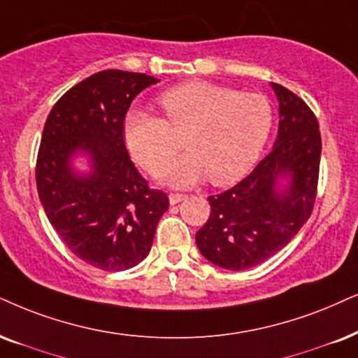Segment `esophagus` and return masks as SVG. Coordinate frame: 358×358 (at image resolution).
<instances>
[{"mask_svg":"<svg viewBox=\"0 0 358 358\" xmlns=\"http://www.w3.org/2000/svg\"><path fill=\"white\" fill-rule=\"evenodd\" d=\"M183 200H187V194H183V193H170L169 194L170 205H176V203H180Z\"/></svg>","mask_w":358,"mask_h":358,"instance_id":"obj_1","label":"esophagus"}]
</instances>
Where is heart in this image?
Here are the masks:
<instances>
[{"instance_id":"1","label":"heart","mask_w":358,"mask_h":358,"mask_svg":"<svg viewBox=\"0 0 358 358\" xmlns=\"http://www.w3.org/2000/svg\"><path fill=\"white\" fill-rule=\"evenodd\" d=\"M169 122L134 107L124 120V140L135 162L153 176L165 173L185 134L190 150L166 171L171 187L236 183L250 173L273 130V107L261 94L189 80L160 99Z\"/></svg>"}]
</instances>
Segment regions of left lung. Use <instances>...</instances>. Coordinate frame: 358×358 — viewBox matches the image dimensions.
Masks as SVG:
<instances>
[{
	"instance_id": "1",
	"label": "left lung",
	"mask_w": 358,
	"mask_h": 358,
	"mask_svg": "<svg viewBox=\"0 0 358 358\" xmlns=\"http://www.w3.org/2000/svg\"><path fill=\"white\" fill-rule=\"evenodd\" d=\"M271 87L279 102L273 150L236 187L208 196L210 218L196 233L201 255L223 269H250L269 259L314 208L322 150L317 119L291 90Z\"/></svg>"
}]
</instances>
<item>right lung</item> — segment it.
<instances>
[{
	"instance_id": "1",
	"label": "right lung",
	"mask_w": 358,
	"mask_h": 358,
	"mask_svg": "<svg viewBox=\"0 0 358 358\" xmlns=\"http://www.w3.org/2000/svg\"><path fill=\"white\" fill-rule=\"evenodd\" d=\"M157 83L138 72L92 74L59 99L41 137L36 185L49 223L79 259L108 273L145 259L169 210V196L148 188L124 142L130 103ZM78 156L88 158L89 172L73 169Z\"/></svg>"
}]
</instances>
